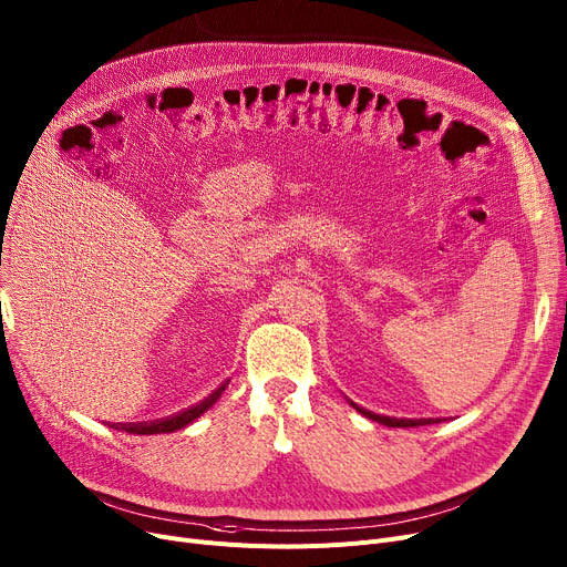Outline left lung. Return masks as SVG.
Here are the masks:
<instances>
[{
    "label": "left lung",
    "mask_w": 567,
    "mask_h": 567,
    "mask_svg": "<svg viewBox=\"0 0 567 567\" xmlns=\"http://www.w3.org/2000/svg\"><path fill=\"white\" fill-rule=\"evenodd\" d=\"M357 412H361L363 416H369V419H373V421H378V423H384V425H389V427H414V425H425V423H432L430 419H391V416H380V414H373V412H369V410H361L357 403H352V401H348Z\"/></svg>",
    "instance_id": "obj_1"
}]
</instances>
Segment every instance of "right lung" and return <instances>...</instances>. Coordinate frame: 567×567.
<instances>
[{
  "mask_svg": "<svg viewBox=\"0 0 567 567\" xmlns=\"http://www.w3.org/2000/svg\"><path fill=\"white\" fill-rule=\"evenodd\" d=\"M228 382H224L219 389H215L208 398H204L202 403L185 410V412H178L176 416H169V419H162V421H155V423H142V425H130L125 427V432H132V435H166V432H176L189 423H194L198 416H202L204 412H208L217 401L219 395L224 393Z\"/></svg>",
  "mask_w": 567,
  "mask_h": 567,
  "instance_id": "obj_1",
  "label": "right lung"
}]
</instances>
